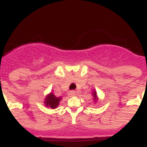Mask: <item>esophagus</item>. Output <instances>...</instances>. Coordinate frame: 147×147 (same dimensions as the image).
I'll return each instance as SVG.
<instances>
[{"label": "esophagus", "mask_w": 147, "mask_h": 147, "mask_svg": "<svg viewBox=\"0 0 147 147\" xmlns=\"http://www.w3.org/2000/svg\"><path fill=\"white\" fill-rule=\"evenodd\" d=\"M68 94L70 95V96H74L76 94V92L75 90H72V91H70Z\"/></svg>", "instance_id": "34e87169"}]
</instances>
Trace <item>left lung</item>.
<instances>
[{"label": "left lung", "instance_id": "left-lung-1", "mask_svg": "<svg viewBox=\"0 0 147 147\" xmlns=\"http://www.w3.org/2000/svg\"><path fill=\"white\" fill-rule=\"evenodd\" d=\"M92 93H93V102H94V103H96V102H98V96H97V93L95 90H93V91L92 92Z\"/></svg>", "mask_w": 147, "mask_h": 147}]
</instances>
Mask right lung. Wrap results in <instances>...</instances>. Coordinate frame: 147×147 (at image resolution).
I'll return each mask as SVG.
<instances>
[{
    "instance_id": "right-lung-1",
    "label": "right lung",
    "mask_w": 147,
    "mask_h": 147,
    "mask_svg": "<svg viewBox=\"0 0 147 147\" xmlns=\"http://www.w3.org/2000/svg\"><path fill=\"white\" fill-rule=\"evenodd\" d=\"M61 99H62V96L57 97L52 92H51L50 93L46 95L44 100V104L47 107L55 109L59 106Z\"/></svg>"
}]
</instances>
